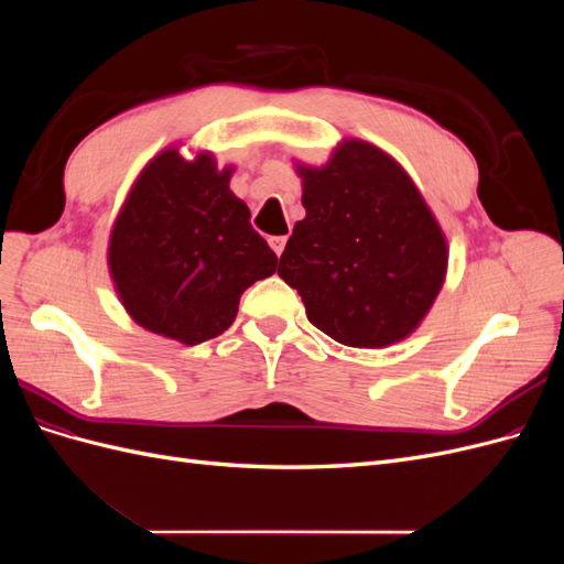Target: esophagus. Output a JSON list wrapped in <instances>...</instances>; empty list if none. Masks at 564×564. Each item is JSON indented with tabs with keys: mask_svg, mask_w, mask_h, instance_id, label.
Wrapping results in <instances>:
<instances>
[{
	"mask_svg": "<svg viewBox=\"0 0 564 564\" xmlns=\"http://www.w3.org/2000/svg\"><path fill=\"white\" fill-rule=\"evenodd\" d=\"M268 245L272 247V251H275L278 256H282V251H284V247H286V235H275V237H270Z\"/></svg>",
	"mask_w": 564,
	"mask_h": 564,
	"instance_id": "1",
	"label": "esophagus"
}]
</instances>
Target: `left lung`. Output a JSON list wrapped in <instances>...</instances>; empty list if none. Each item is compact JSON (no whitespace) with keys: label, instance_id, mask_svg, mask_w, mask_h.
Returning a JSON list of instances; mask_svg holds the SVG:
<instances>
[{"label":"left lung","instance_id":"left-lung-1","mask_svg":"<svg viewBox=\"0 0 564 564\" xmlns=\"http://www.w3.org/2000/svg\"><path fill=\"white\" fill-rule=\"evenodd\" d=\"M305 218L278 275L319 332L352 348L412 334L447 272V240L404 169L377 145L340 143L322 169L301 166Z\"/></svg>","mask_w":564,"mask_h":564}]
</instances>
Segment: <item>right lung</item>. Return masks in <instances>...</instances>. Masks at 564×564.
<instances>
[{
	"label": "right lung",
	"instance_id": "right-lung-1",
	"mask_svg": "<svg viewBox=\"0 0 564 564\" xmlns=\"http://www.w3.org/2000/svg\"><path fill=\"white\" fill-rule=\"evenodd\" d=\"M230 166L209 152L187 162L169 148L152 160L119 212L108 265L127 313L152 334L197 346L224 334L240 296L278 270V256L230 193Z\"/></svg>",
	"mask_w": 564,
	"mask_h": 564
}]
</instances>
